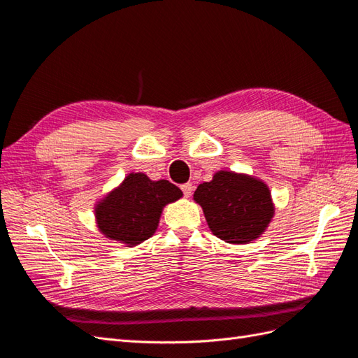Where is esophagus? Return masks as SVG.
I'll return each mask as SVG.
<instances>
[{
    "label": "esophagus",
    "instance_id": "34e87169",
    "mask_svg": "<svg viewBox=\"0 0 358 358\" xmlns=\"http://www.w3.org/2000/svg\"><path fill=\"white\" fill-rule=\"evenodd\" d=\"M192 183H183V185H180V189H182V192H183V196L185 197H189L191 196V192H192Z\"/></svg>",
    "mask_w": 358,
    "mask_h": 358
}]
</instances>
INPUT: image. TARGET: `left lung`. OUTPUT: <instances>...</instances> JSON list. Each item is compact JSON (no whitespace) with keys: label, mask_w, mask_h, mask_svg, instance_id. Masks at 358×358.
Wrapping results in <instances>:
<instances>
[{"label":"left lung","mask_w":358,"mask_h":358,"mask_svg":"<svg viewBox=\"0 0 358 358\" xmlns=\"http://www.w3.org/2000/svg\"><path fill=\"white\" fill-rule=\"evenodd\" d=\"M212 233L229 243H248L267 229L273 203L264 182L233 171H218L194 192Z\"/></svg>","instance_id":"1"}]
</instances>
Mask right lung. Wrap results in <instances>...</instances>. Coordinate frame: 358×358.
<instances>
[{
	"label": "right lung",
	"mask_w": 358,
	"mask_h": 358,
	"mask_svg": "<svg viewBox=\"0 0 358 358\" xmlns=\"http://www.w3.org/2000/svg\"><path fill=\"white\" fill-rule=\"evenodd\" d=\"M180 197L182 191L175 183L129 173L122 185L96 206L99 229L109 239L138 245L155 233L162 208Z\"/></svg>",
	"instance_id": "right-lung-1"
}]
</instances>
